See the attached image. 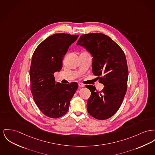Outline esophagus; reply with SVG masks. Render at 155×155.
Wrapping results in <instances>:
<instances>
[{
  "instance_id": "34e87169",
  "label": "esophagus",
  "mask_w": 155,
  "mask_h": 155,
  "mask_svg": "<svg viewBox=\"0 0 155 155\" xmlns=\"http://www.w3.org/2000/svg\"><path fill=\"white\" fill-rule=\"evenodd\" d=\"M78 86H79L80 87H84V85L83 84H81V83H79V84H78Z\"/></svg>"
}]
</instances>
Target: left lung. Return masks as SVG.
I'll use <instances>...</instances> for the list:
<instances>
[{"instance_id": "obj_1", "label": "left lung", "mask_w": 155, "mask_h": 155, "mask_svg": "<svg viewBox=\"0 0 155 155\" xmlns=\"http://www.w3.org/2000/svg\"><path fill=\"white\" fill-rule=\"evenodd\" d=\"M92 57V71L104 87L97 91L86 85L91 92L87 110L92 117L104 120L113 116L120 108L127 90L128 69L125 55L109 37L102 33L81 35L77 43Z\"/></svg>"}]
</instances>
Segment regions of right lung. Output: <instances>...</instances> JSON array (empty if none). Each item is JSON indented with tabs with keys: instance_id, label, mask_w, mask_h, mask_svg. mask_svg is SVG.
Listing matches in <instances>:
<instances>
[{
	"instance_id": "right-lung-1",
	"label": "right lung",
	"mask_w": 155,
	"mask_h": 155,
	"mask_svg": "<svg viewBox=\"0 0 155 155\" xmlns=\"http://www.w3.org/2000/svg\"><path fill=\"white\" fill-rule=\"evenodd\" d=\"M78 36L53 35L37 46L33 54L30 69L31 92L37 106L48 117L58 118L65 114L78 88L77 82H55L54 73L60 72L64 55Z\"/></svg>"
}]
</instances>
